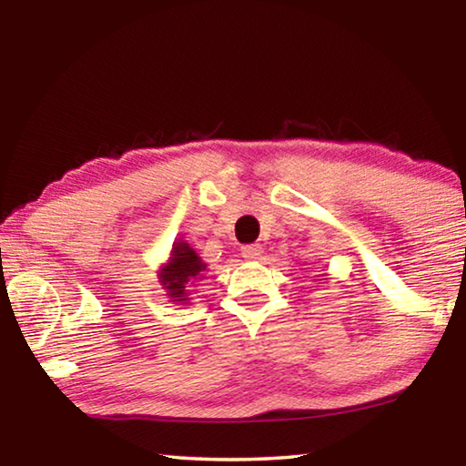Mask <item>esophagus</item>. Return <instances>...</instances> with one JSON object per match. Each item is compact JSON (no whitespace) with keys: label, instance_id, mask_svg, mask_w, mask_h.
<instances>
[{"label":"esophagus","instance_id":"1","mask_svg":"<svg viewBox=\"0 0 466 466\" xmlns=\"http://www.w3.org/2000/svg\"><path fill=\"white\" fill-rule=\"evenodd\" d=\"M261 244H247V247H242V257L247 258V261H257L258 257H261Z\"/></svg>","mask_w":466,"mask_h":466}]
</instances>
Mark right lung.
I'll use <instances>...</instances> for the list:
<instances>
[{"label":"right lung","mask_w":466,"mask_h":466,"mask_svg":"<svg viewBox=\"0 0 466 466\" xmlns=\"http://www.w3.org/2000/svg\"><path fill=\"white\" fill-rule=\"evenodd\" d=\"M208 265L201 261L195 248L188 247L185 240L172 244L168 263L160 269V283L167 289L172 302L187 304L191 296V288L197 279L203 278Z\"/></svg>","instance_id":"add662e5"}]
</instances>
